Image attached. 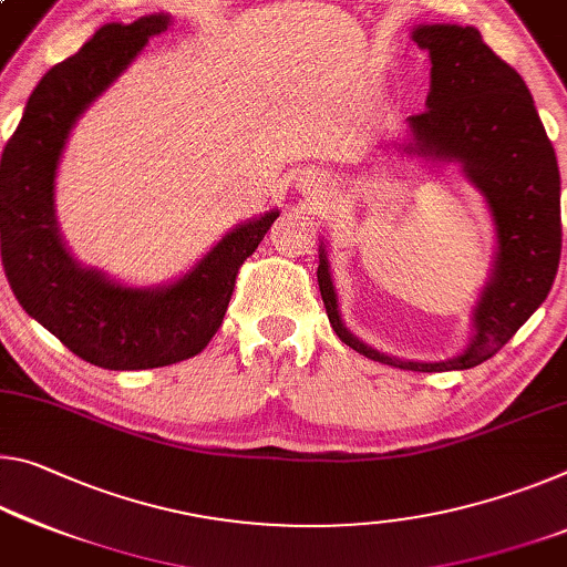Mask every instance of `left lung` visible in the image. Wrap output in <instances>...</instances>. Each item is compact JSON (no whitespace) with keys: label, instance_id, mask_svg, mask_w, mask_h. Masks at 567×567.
Returning <instances> with one entry per match:
<instances>
[{"label":"left lung","instance_id":"1","mask_svg":"<svg viewBox=\"0 0 567 567\" xmlns=\"http://www.w3.org/2000/svg\"><path fill=\"white\" fill-rule=\"evenodd\" d=\"M413 42L431 58L426 111L411 115L409 154L456 161L489 204L497 257L472 312L474 338L439 363L383 355L348 332L338 310L326 245L318 285L336 336L371 361L403 371H464L492 358L545 302L560 265V171L525 80L484 44L480 30L421 24Z\"/></svg>","mask_w":567,"mask_h":567}]
</instances>
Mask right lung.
<instances>
[{
    "label": "right lung",
    "mask_w": 567,
    "mask_h": 567,
    "mask_svg": "<svg viewBox=\"0 0 567 567\" xmlns=\"http://www.w3.org/2000/svg\"><path fill=\"white\" fill-rule=\"evenodd\" d=\"M168 14L103 24L40 80L0 161V251L17 302L78 358L107 371H143L202 353L219 330L245 259L280 217L239 224L182 280L123 287L80 267L58 231L52 188L80 113L118 78Z\"/></svg>",
    "instance_id": "add662e5"
}]
</instances>
